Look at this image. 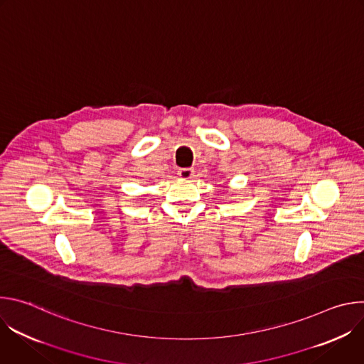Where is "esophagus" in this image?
Returning a JSON list of instances; mask_svg holds the SVG:
<instances>
[{"label":"esophagus","instance_id":"1","mask_svg":"<svg viewBox=\"0 0 364 364\" xmlns=\"http://www.w3.org/2000/svg\"><path fill=\"white\" fill-rule=\"evenodd\" d=\"M178 176L184 180H190V178L194 177V170L193 168H180Z\"/></svg>","mask_w":364,"mask_h":364}]
</instances>
